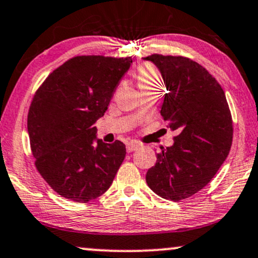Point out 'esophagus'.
I'll return each mask as SVG.
<instances>
[{"mask_svg": "<svg viewBox=\"0 0 258 258\" xmlns=\"http://www.w3.org/2000/svg\"><path fill=\"white\" fill-rule=\"evenodd\" d=\"M138 148H139V145L136 144V143H128V144H127V152L136 151Z\"/></svg>", "mask_w": 258, "mask_h": 258, "instance_id": "obj_1", "label": "esophagus"}]
</instances>
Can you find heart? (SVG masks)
<instances>
[{
  "instance_id": "obj_1",
  "label": "heart",
  "mask_w": 258,
  "mask_h": 258,
  "mask_svg": "<svg viewBox=\"0 0 258 258\" xmlns=\"http://www.w3.org/2000/svg\"><path fill=\"white\" fill-rule=\"evenodd\" d=\"M137 81L140 91L159 90L163 84L162 75L152 64H144L139 68L137 73Z\"/></svg>"
}]
</instances>
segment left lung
Segmentation results:
<instances>
[{
    "label": "left lung",
    "instance_id": "obj_1",
    "mask_svg": "<svg viewBox=\"0 0 258 258\" xmlns=\"http://www.w3.org/2000/svg\"><path fill=\"white\" fill-rule=\"evenodd\" d=\"M167 93L161 115L174 144L162 148L157 162L146 172V182L163 199L180 201L210 183L232 145V118L223 88L197 61L184 57L151 54Z\"/></svg>",
    "mask_w": 258,
    "mask_h": 258
}]
</instances>
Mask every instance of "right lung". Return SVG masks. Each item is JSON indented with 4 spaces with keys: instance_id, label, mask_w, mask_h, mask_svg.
Wrapping results in <instances>:
<instances>
[{
    "instance_id": "right-lung-1",
    "label": "right lung",
    "mask_w": 258,
    "mask_h": 258,
    "mask_svg": "<svg viewBox=\"0 0 258 258\" xmlns=\"http://www.w3.org/2000/svg\"><path fill=\"white\" fill-rule=\"evenodd\" d=\"M131 63V57H74L35 93L27 119L35 167L65 199L89 202L101 197L125 158V144L97 139L94 125Z\"/></svg>"
}]
</instances>
